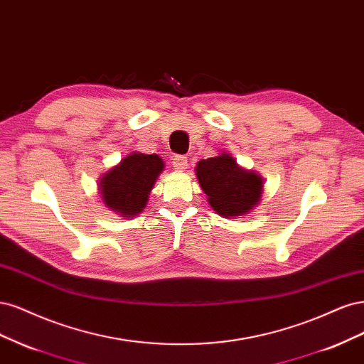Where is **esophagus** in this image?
Returning <instances> with one entry per match:
<instances>
[{
	"mask_svg": "<svg viewBox=\"0 0 364 364\" xmlns=\"http://www.w3.org/2000/svg\"><path fill=\"white\" fill-rule=\"evenodd\" d=\"M172 165H173L175 171L183 172L184 169H187V157H184V156H175L172 159Z\"/></svg>",
	"mask_w": 364,
	"mask_h": 364,
	"instance_id": "esophagus-1",
	"label": "esophagus"
}]
</instances>
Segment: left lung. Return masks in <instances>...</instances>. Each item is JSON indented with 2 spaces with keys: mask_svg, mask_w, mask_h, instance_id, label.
Wrapping results in <instances>:
<instances>
[{
  "mask_svg": "<svg viewBox=\"0 0 364 364\" xmlns=\"http://www.w3.org/2000/svg\"><path fill=\"white\" fill-rule=\"evenodd\" d=\"M195 171L208 204L220 216L246 215L260 201L263 178L254 171L242 169L227 152L199 160Z\"/></svg>",
  "mask_w": 364,
  "mask_h": 364,
  "instance_id": "1",
  "label": "left lung"
}]
</instances>
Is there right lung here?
Returning a JSON list of instances; mask_svg holds the SVG:
<instances>
[{"label":"right lung","mask_w":364,"mask_h":364,"mask_svg":"<svg viewBox=\"0 0 364 364\" xmlns=\"http://www.w3.org/2000/svg\"><path fill=\"white\" fill-rule=\"evenodd\" d=\"M163 160L157 154L132 152L119 165L101 175L100 193L105 207L122 218L144 212L148 195L161 173Z\"/></svg>","instance_id":"1"}]
</instances>
